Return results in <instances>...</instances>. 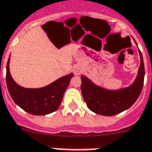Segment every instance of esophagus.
<instances>
[{
	"instance_id": "esophagus-1",
	"label": "esophagus",
	"mask_w": 152,
	"mask_h": 152,
	"mask_svg": "<svg viewBox=\"0 0 152 152\" xmlns=\"http://www.w3.org/2000/svg\"><path fill=\"white\" fill-rule=\"evenodd\" d=\"M83 68L82 67L81 65H77L75 66V68H74V74L75 75H80L83 74Z\"/></svg>"
}]
</instances>
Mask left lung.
<instances>
[{
	"instance_id": "left-lung-1",
	"label": "left lung",
	"mask_w": 152,
	"mask_h": 152,
	"mask_svg": "<svg viewBox=\"0 0 152 152\" xmlns=\"http://www.w3.org/2000/svg\"><path fill=\"white\" fill-rule=\"evenodd\" d=\"M139 53L140 66L138 74L129 86L110 90L96 85L85 75L81 76L82 94L90 110L98 115L112 116L127 110L134 104L142 91L145 75L144 63L140 50Z\"/></svg>"
}]
</instances>
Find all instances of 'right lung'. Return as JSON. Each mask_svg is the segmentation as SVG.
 <instances>
[{"label": "right lung", "instance_id": "1", "mask_svg": "<svg viewBox=\"0 0 152 152\" xmlns=\"http://www.w3.org/2000/svg\"><path fill=\"white\" fill-rule=\"evenodd\" d=\"M10 56L6 66L7 88L12 100L25 111L34 115H45L58 110L74 74L59 77L41 88H25L13 80L10 71Z\"/></svg>", "mask_w": 152, "mask_h": 152}]
</instances>
